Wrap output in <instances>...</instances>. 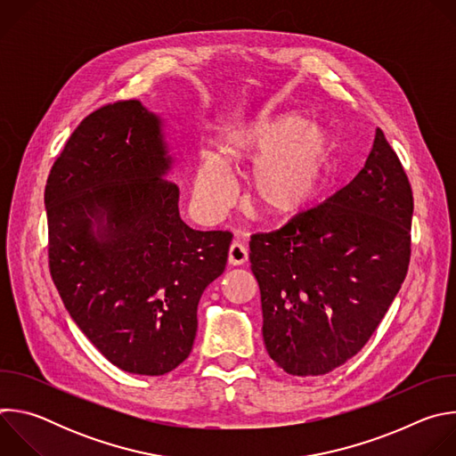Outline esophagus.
<instances>
[{
    "label": "esophagus",
    "instance_id": "1",
    "mask_svg": "<svg viewBox=\"0 0 456 456\" xmlns=\"http://www.w3.org/2000/svg\"><path fill=\"white\" fill-rule=\"evenodd\" d=\"M229 264L231 265H243L247 259H248V252H247V247L240 241H232L231 247H229Z\"/></svg>",
    "mask_w": 456,
    "mask_h": 456
}]
</instances>
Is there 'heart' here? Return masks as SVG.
I'll return each mask as SVG.
<instances>
[{
	"label": "heart",
	"mask_w": 456,
	"mask_h": 456,
	"mask_svg": "<svg viewBox=\"0 0 456 456\" xmlns=\"http://www.w3.org/2000/svg\"><path fill=\"white\" fill-rule=\"evenodd\" d=\"M334 150V134L321 122L296 115L254 118L225 134L222 157L200 153L194 202L204 216L222 218L236 199L229 167L257 164L250 180L257 206L274 216L296 215L327 183Z\"/></svg>",
	"instance_id": "heart-1"
}]
</instances>
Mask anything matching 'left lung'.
Wrapping results in <instances>:
<instances>
[{"instance_id":"8db88e82","label":"left lung","mask_w":456,"mask_h":456,"mask_svg":"<svg viewBox=\"0 0 456 456\" xmlns=\"http://www.w3.org/2000/svg\"><path fill=\"white\" fill-rule=\"evenodd\" d=\"M413 192L377 127L357 176L321 206L250 236L264 341L290 375H324L368 343L408 274Z\"/></svg>"}]
</instances>
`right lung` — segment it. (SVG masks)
Wrapping results in <instances>:
<instances>
[{
    "mask_svg": "<svg viewBox=\"0 0 456 456\" xmlns=\"http://www.w3.org/2000/svg\"><path fill=\"white\" fill-rule=\"evenodd\" d=\"M160 126L139 101L101 106L74 129L45 187L53 285L92 345L137 375L187 359L199 301L232 240L182 222Z\"/></svg>",
    "mask_w": 456,
    "mask_h": 456,
    "instance_id": "obj_1",
    "label": "right lung"
}]
</instances>
